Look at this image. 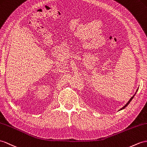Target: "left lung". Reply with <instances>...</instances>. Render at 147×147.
Returning <instances> with one entry per match:
<instances>
[{
  "instance_id": "1",
  "label": "left lung",
  "mask_w": 147,
  "mask_h": 147,
  "mask_svg": "<svg viewBox=\"0 0 147 147\" xmlns=\"http://www.w3.org/2000/svg\"><path fill=\"white\" fill-rule=\"evenodd\" d=\"M137 90H138V89H137ZM135 94H136V93H135ZM135 95H134L133 96H131V98H130V99L129 100V101H128V102H127V104H126V105H125V106H123V107H122V108H121V109L120 110H123V109H124L125 108V107H127V105H128V104H129V103H130V102L131 101V100L134 98V96H135Z\"/></svg>"
}]
</instances>
